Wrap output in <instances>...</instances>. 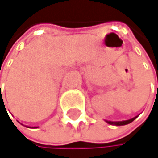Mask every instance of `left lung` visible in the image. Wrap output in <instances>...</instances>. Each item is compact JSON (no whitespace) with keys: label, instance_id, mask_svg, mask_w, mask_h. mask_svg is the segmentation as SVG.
I'll return each mask as SVG.
<instances>
[{"label":"left lung","instance_id":"obj_1","mask_svg":"<svg viewBox=\"0 0 158 158\" xmlns=\"http://www.w3.org/2000/svg\"><path fill=\"white\" fill-rule=\"evenodd\" d=\"M158 88V85H157ZM138 116L132 118V119H129V120H126V121H119V122H112V121H106L108 123H110V125H113V126H125V125H127V123H130L131 122H133Z\"/></svg>","mask_w":158,"mask_h":158}]
</instances>
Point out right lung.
Segmentation results:
<instances>
[{"label":"right lung","instance_id":"1","mask_svg":"<svg viewBox=\"0 0 158 158\" xmlns=\"http://www.w3.org/2000/svg\"><path fill=\"white\" fill-rule=\"evenodd\" d=\"M0 87H1V85H0Z\"/></svg>","mask_w":158,"mask_h":158}]
</instances>
